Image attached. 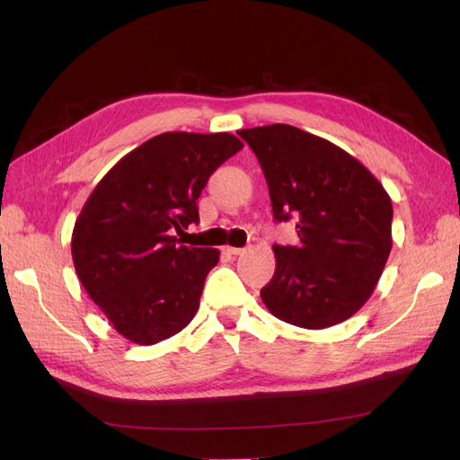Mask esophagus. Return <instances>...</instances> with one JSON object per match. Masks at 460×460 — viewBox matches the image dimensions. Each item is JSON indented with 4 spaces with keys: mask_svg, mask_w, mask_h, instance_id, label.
<instances>
[{
    "mask_svg": "<svg viewBox=\"0 0 460 460\" xmlns=\"http://www.w3.org/2000/svg\"><path fill=\"white\" fill-rule=\"evenodd\" d=\"M226 252L230 255H243L245 253V247H226Z\"/></svg>",
    "mask_w": 460,
    "mask_h": 460,
    "instance_id": "obj_1",
    "label": "esophagus"
}]
</instances>
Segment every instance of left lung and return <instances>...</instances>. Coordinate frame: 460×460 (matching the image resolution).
Here are the masks:
<instances>
[{
  "label": "left lung",
  "mask_w": 460,
  "mask_h": 460,
  "mask_svg": "<svg viewBox=\"0 0 460 460\" xmlns=\"http://www.w3.org/2000/svg\"><path fill=\"white\" fill-rule=\"evenodd\" d=\"M255 151L278 222L297 218L299 245H272L276 270L261 289L288 324L323 330L370 299L392 252L394 207L367 166L289 124L238 132Z\"/></svg>",
  "instance_id": "obj_1"
}]
</instances>
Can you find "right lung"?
I'll list each match as a JSON object with an SVG mask.
<instances>
[{"mask_svg": "<svg viewBox=\"0 0 460 460\" xmlns=\"http://www.w3.org/2000/svg\"><path fill=\"white\" fill-rule=\"evenodd\" d=\"M243 144L228 132H164L127 153L75 222L80 284L122 338L153 345L184 330L199 309L218 249L176 243L199 220L208 176Z\"/></svg>", "mask_w": 460, "mask_h": 460, "instance_id": "add662e5", "label": "right lung"}]
</instances>
